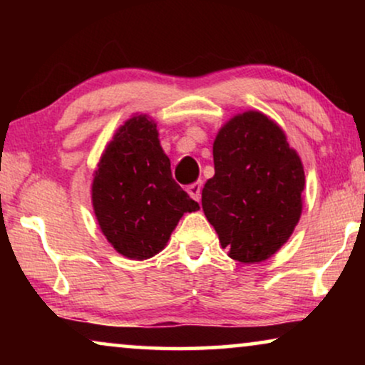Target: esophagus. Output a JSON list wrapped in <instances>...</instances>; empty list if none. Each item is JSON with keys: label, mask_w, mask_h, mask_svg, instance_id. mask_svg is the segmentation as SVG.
Listing matches in <instances>:
<instances>
[{"label": "esophagus", "mask_w": 365, "mask_h": 365, "mask_svg": "<svg viewBox=\"0 0 365 365\" xmlns=\"http://www.w3.org/2000/svg\"><path fill=\"white\" fill-rule=\"evenodd\" d=\"M201 187H202V182L201 181H196L192 184H189V186L186 187V191L189 196H191L194 201H201Z\"/></svg>", "instance_id": "esophagus-1"}]
</instances>
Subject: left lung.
Listing matches in <instances>:
<instances>
[{"label": "left lung", "mask_w": 365, "mask_h": 365, "mask_svg": "<svg viewBox=\"0 0 365 365\" xmlns=\"http://www.w3.org/2000/svg\"><path fill=\"white\" fill-rule=\"evenodd\" d=\"M214 176L202 211L227 256L244 264L274 256L302 214L304 166L286 133L261 111L236 114L212 144Z\"/></svg>", "instance_id": "obj_1"}]
</instances>
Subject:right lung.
<instances>
[{
  "label": "right lung",
  "mask_w": 365,
  "mask_h": 365,
  "mask_svg": "<svg viewBox=\"0 0 365 365\" xmlns=\"http://www.w3.org/2000/svg\"><path fill=\"white\" fill-rule=\"evenodd\" d=\"M91 202L108 242L133 261L161 252L184 212L199 204L173 179L158 124L134 114L118 128L94 171Z\"/></svg>",
  "instance_id": "1"
}]
</instances>
